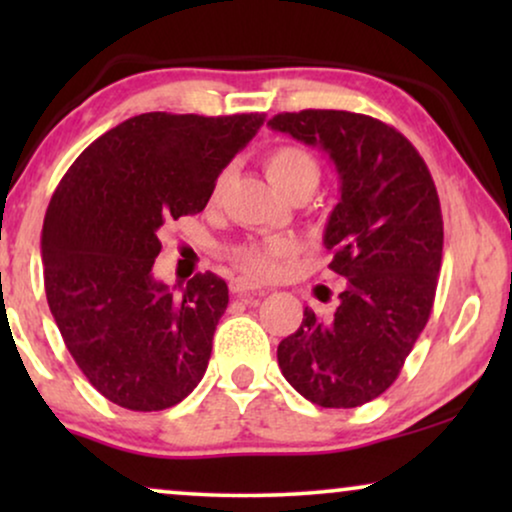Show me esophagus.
I'll return each instance as SVG.
<instances>
[{
  "mask_svg": "<svg viewBox=\"0 0 512 512\" xmlns=\"http://www.w3.org/2000/svg\"><path fill=\"white\" fill-rule=\"evenodd\" d=\"M230 291H233L235 296H247V293H263V286L254 282V279L235 277L233 282H230Z\"/></svg>",
  "mask_w": 512,
  "mask_h": 512,
  "instance_id": "esophagus-1",
  "label": "esophagus"
}]
</instances>
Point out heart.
Wrapping results in <instances>:
<instances>
[{"label": "heart", "mask_w": 512, "mask_h": 512, "mask_svg": "<svg viewBox=\"0 0 512 512\" xmlns=\"http://www.w3.org/2000/svg\"><path fill=\"white\" fill-rule=\"evenodd\" d=\"M265 172L272 184H275L284 195H291L296 191H312L319 186L321 167L317 158L303 146L284 144L277 146L265 158ZM223 186V177L214 184L212 195L216 198ZM296 254V244L286 237H270L265 242H249L242 244L233 251V258L240 263V268L254 275H275L286 258Z\"/></svg>", "instance_id": "obj_1"}]
</instances>
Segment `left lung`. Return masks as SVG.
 <instances>
[{
	"label": "left lung",
	"mask_w": 512,
	"mask_h": 512,
	"mask_svg": "<svg viewBox=\"0 0 512 512\" xmlns=\"http://www.w3.org/2000/svg\"><path fill=\"white\" fill-rule=\"evenodd\" d=\"M268 125L333 160L340 200L324 247L345 279L331 319L305 307L298 331L279 342V368L314 405L359 408L394 384L431 317L443 261L436 184L415 146L373 116L305 109Z\"/></svg>",
	"instance_id": "left-lung-1"
}]
</instances>
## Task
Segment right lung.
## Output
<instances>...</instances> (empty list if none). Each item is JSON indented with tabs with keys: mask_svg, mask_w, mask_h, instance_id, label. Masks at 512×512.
Returning a JSON list of instances; mask_svg holds the SVG:
<instances>
[{
	"mask_svg": "<svg viewBox=\"0 0 512 512\" xmlns=\"http://www.w3.org/2000/svg\"><path fill=\"white\" fill-rule=\"evenodd\" d=\"M265 114L151 111L97 137L55 188L41 230L51 314L76 366L111 403L165 410L198 387L228 286L153 279L165 221L198 214Z\"/></svg>",
	"mask_w": 512,
	"mask_h": 512,
	"instance_id": "1",
	"label": "right lung"
}]
</instances>
